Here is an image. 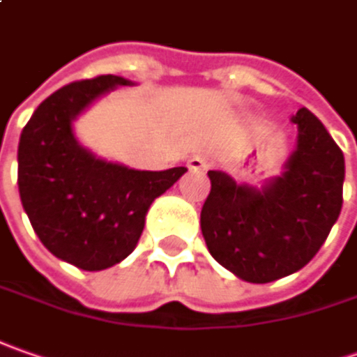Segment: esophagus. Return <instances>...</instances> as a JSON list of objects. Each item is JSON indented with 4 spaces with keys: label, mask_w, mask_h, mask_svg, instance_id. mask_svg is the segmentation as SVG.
I'll use <instances>...</instances> for the list:
<instances>
[{
    "label": "esophagus",
    "mask_w": 357,
    "mask_h": 357,
    "mask_svg": "<svg viewBox=\"0 0 357 357\" xmlns=\"http://www.w3.org/2000/svg\"><path fill=\"white\" fill-rule=\"evenodd\" d=\"M209 166V160L205 155H193L190 162H188V167L191 172H205Z\"/></svg>",
    "instance_id": "34e87169"
}]
</instances>
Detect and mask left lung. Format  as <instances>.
Here are the masks:
<instances>
[{
	"label": "left lung",
	"instance_id": "left-lung-1",
	"mask_svg": "<svg viewBox=\"0 0 357 357\" xmlns=\"http://www.w3.org/2000/svg\"><path fill=\"white\" fill-rule=\"evenodd\" d=\"M296 146L277 178L263 188L209 169L202 233L221 266L255 284L289 277L312 261L342 211L344 154L308 108L290 118Z\"/></svg>",
	"mask_w": 357,
	"mask_h": 357
}]
</instances>
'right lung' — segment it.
Here are the masks:
<instances>
[{
  "mask_svg": "<svg viewBox=\"0 0 357 357\" xmlns=\"http://www.w3.org/2000/svg\"><path fill=\"white\" fill-rule=\"evenodd\" d=\"M130 84L116 75L70 82L37 106L19 138V197L33 231L56 259L82 271L124 261L140 241L150 205L188 172L134 169L77 140L75 120L100 96Z\"/></svg>",
  "mask_w": 357,
  "mask_h": 357,
  "instance_id": "add662e5",
  "label": "right lung"
}]
</instances>
